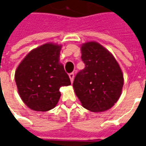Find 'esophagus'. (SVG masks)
Returning a JSON list of instances; mask_svg holds the SVG:
<instances>
[{
	"label": "esophagus",
	"mask_w": 146,
	"mask_h": 146,
	"mask_svg": "<svg viewBox=\"0 0 146 146\" xmlns=\"http://www.w3.org/2000/svg\"><path fill=\"white\" fill-rule=\"evenodd\" d=\"M69 76H70V81H71V83H73V80H74V73H70Z\"/></svg>",
	"instance_id": "34e87169"
}]
</instances>
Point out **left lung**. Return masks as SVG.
I'll return each instance as SVG.
<instances>
[{"label": "left lung", "instance_id": "left-lung-1", "mask_svg": "<svg viewBox=\"0 0 146 146\" xmlns=\"http://www.w3.org/2000/svg\"><path fill=\"white\" fill-rule=\"evenodd\" d=\"M85 64L74 78L73 87L83 107L104 112L113 107L122 92L123 75L119 64L107 49L97 42L81 46Z\"/></svg>", "mask_w": 146, "mask_h": 146}]
</instances>
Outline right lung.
<instances>
[{
    "label": "right lung",
    "mask_w": 146,
    "mask_h": 146,
    "mask_svg": "<svg viewBox=\"0 0 146 146\" xmlns=\"http://www.w3.org/2000/svg\"><path fill=\"white\" fill-rule=\"evenodd\" d=\"M62 46L47 43L28 53L15 70V80L19 96L28 107L45 112L55 107L59 88L71 84L59 62Z\"/></svg>",
    "instance_id": "1"
}]
</instances>
